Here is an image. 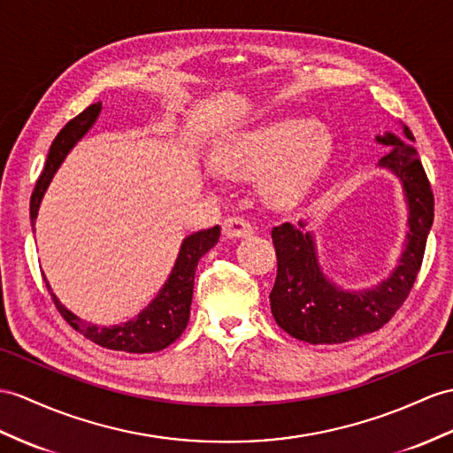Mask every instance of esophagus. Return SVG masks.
<instances>
[{
  "label": "esophagus",
  "instance_id": "esophagus-1",
  "mask_svg": "<svg viewBox=\"0 0 453 453\" xmlns=\"http://www.w3.org/2000/svg\"><path fill=\"white\" fill-rule=\"evenodd\" d=\"M253 233V226L244 217H228L223 225V234L226 238H244Z\"/></svg>",
  "mask_w": 453,
  "mask_h": 453
}]
</instances>
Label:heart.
I'll list each match as a JSON object with an SVG mask.
<instances>
[{"instance_id":"heart-1","label":"heart","mask_w":453,"mask_h":453,"mask_svg":"<svg viewBox=\"0 0 453 453\" xmlns=\"http://www.w3.org/2000/svg\"><path fill=\"white\" fill-rule=\"evenodd\" d=\"M330 136L310 117H280L251 128L228 143L219 167L230 176H261L269 200L288 203L300 197L323 171Z\"/></svg>"}]
</instances>
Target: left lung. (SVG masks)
Instances as JSON below:
<instances>
[{
	"label": "left lung",
	"instance_id": "left-lung-1",
	"mask_svg": "<svg viewBox=\"0 0 453 453\" xmlns=\"http://www.w3.org/2000/svg\"><path fill=\"white\" fill-rule=\"evenodd\" d=\"M402 136L384 132L377 143L390 148L379 167L400 180L407 205V233L398 265L388 277L369 288H342L323 271L313 233L307 220L282 223L271 230L277 250V280L271 290L274 321L290 336L310 344H342L374 333L392 319L405 302L421 269L426 238L434 219V196L417 156L411 130Z\"/></svg>",
	"mask_w": 453,
	"mask_h": 453
}]
</instances>
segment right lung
I'll return each mask as SVG.
<instances>
[{
    "label": "right lung",
    "instance_id": "1",
    "mask_svg": "<svg viewBox=\"0 0 453 453\" xmlns=\"http://www.w3.org/2000/svg\"><path fill=\"white\" fill-rule=\"evenodd\" d=\"M102 113V104H92L86 107L84 111L69 120L65 128L55 136L46 167H43L40 179L36 182V188L30 197V223L32 230H36V219L40 205L43 200V194L50 188L55 173L61 167L65 157L69 151L81 142L90 128L96 125V120ZM220 236V226H213L207 230H197V233L186 236L180 244L179 256L171 269L169 279L165 280L157 296L143 307V310L127 323L111 325V326H99L82 321L73 311L65 307L59 297L53 294L50 282L48 290L53 297L55 305H58L59 313L67 319V323L79 330L88 340L96 342L102 348L117 349V351H128V354H151V351H159L171 346L173 342L179 338L190 319V305H192V294H194V274L197 261H200L205 253L211 250Z\"/></svg>",
    "mask_w": 453,
    "mask_h": 453
}]
</instances>
